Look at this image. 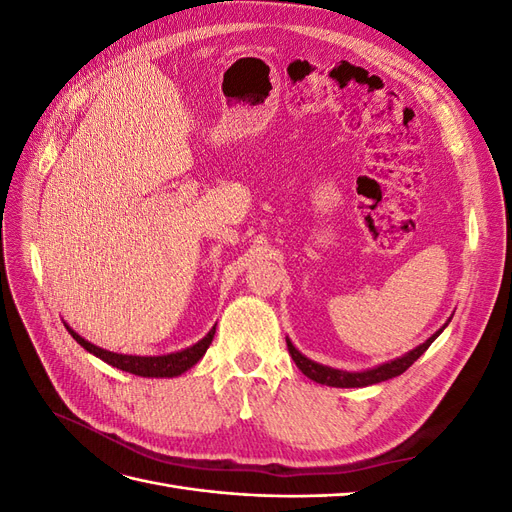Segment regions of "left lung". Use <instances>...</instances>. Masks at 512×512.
Here are the masks:
<instances>
[{
  "label": "left lung",
  "mask_w": 512,
  "mask_h": 512,
  "mask_svg": "<svg viewBox=\"0 0 512 512\" xmlns=\"http://www.w3.org/2000/svg\"><path fill=\"white\" fill-rule=\"evenodd\" d=\"M448 322H451V318H448L442 324V327L427 339L425 344L416 346L414 350L397 356V359H393L389 363H382V365H376V367H371V369H363V371H344V369H335V367H329V365L316 363L312 359H307L305 354H301L297 348H294L288 337H286V344H288V352L292 356V361L297 363V367L303 371V374L309 380H314L318 384L335 386V389H363V386L378 384V382L391 380L395 376L404 374V371L418 359V356H421L433 342H436V337L448 327Z\"/></svg>",
  "instance_id": "obj_1"
}]
</instances>
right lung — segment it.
Listing matches in <instances>:
<instances>
[{"label":"right lung","instance_id":"1","mask_svg":"<svg viewBox=\"0 0 512 512\" xmlns=\"http://www.w3.org/2000/svg\"><path fill=\"white\" fill-rule=\"evenodd\" d=\"M66 329L89 354H94V356H98V359H102L104 363L113 365L121 371H128V374L141 376V378H175V376H181L183 371H188L190 367H194L200 359H203L207 348L213 342V335H215V327H213L203 339H200V342H196L190 348H183V350L170 352V354H158V356H138V354H119V352L104 350L96 344L87 342L85 337H81L74 329H70L68 324H66Z\"/></svg>","mask_w":512,"mask_h":512}]
</instances>
